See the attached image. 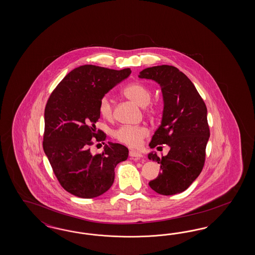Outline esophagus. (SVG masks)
Wrapping results in <instances>:
<instances>
[{"mask_svg":"<svg viewBox=\"0 0 255 255\" xmlns=\"http://www.w3.org/2000/svg\"><path fill=\"white\" fill-rule=\"evenodd\" d=\"M129 155H130V157H131L134 160H136V161H138V160L143 158V155L141 154L138 151H135V150H130Z\"/></svg>","mask_w":255,"mask_h":255,"instance_id":"1","label":"esophagus"}]
</instances>
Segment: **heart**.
I'll use <instances>...</instances> for the list:
<instances>
[{
  "label": "heart",
  "mask_w": 255,
  "mask_h": 255,
  "mask_svg": "<svg viewBox=\"0 0 255 255\" xmlns=\"http://www.w3.org/2000/svg\"><path fill=\"white\" fill-rule=\"evenodd\" d=\"M124 95L130 100L134 102L140 107H147V113L149 115H156L159 112L157 105L150 104L151 91L147 86L141 82H132L124 89ZM98 111L101 116L109 120L113 116V104L108 96H103L99 101ZM149 131L146 126L137 125H123L113 132V136L120 142L131 147L141 146L143 139L146 138Z\"/></svg>",
  "instance_id": "b5f03b06"
}]
</instances>
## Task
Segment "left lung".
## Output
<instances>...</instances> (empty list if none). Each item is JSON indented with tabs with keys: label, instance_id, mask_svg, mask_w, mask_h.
I'll use <instances>...</instances> for the list:
<instances>
[{
	"label": "left lung",
	"instance_id": "1",
	"mask_svg": "<svg viewBox=\"0 0 255 255\" xmlns=\"http://www.w3.org/2000/svg\"><path fill=\"white\" fill-rule=\"evenodd\" d=\"M138 77L154 80L162 89V122L149 147L166 144L170 147L165 156L147 154L149 160L161 164L162 169L148 185L162 195L182 193L200 175L205 163L210 135L207 107L193 82L174 66L146 68Z\"/></svg>",
	"mask_w": 255,
	"mask_h": 255
}]
</instances>
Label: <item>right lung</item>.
I'll list each match as a JSON object with an SVG mask.
<instances>
[{
    "instance_id": "obj_1",
    "label": "right lung",
    "mask_w": 255,
    "mask_h": 255,
    "mask_svg": "<svg viewBox=\"0 0 255 255\" xmlns=\"http://www.w3.org/2000/svg\"><path fill=\"white\" fill-rule=\"evenodd\" d=\"M131 72L79 66L64 77L46 103L44 151L62 188L77 197L94 198L106 193L114 182L117 164L128 158V148L121 144L108 142L95 155L90 147L93 137L106 139L95 126L99 101Z\"/></svg>"
}]
</instances>
